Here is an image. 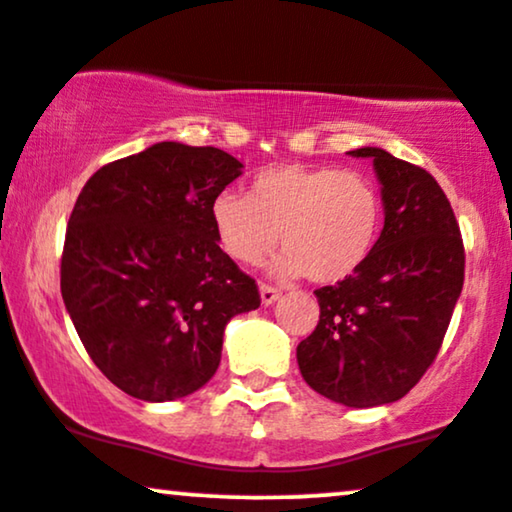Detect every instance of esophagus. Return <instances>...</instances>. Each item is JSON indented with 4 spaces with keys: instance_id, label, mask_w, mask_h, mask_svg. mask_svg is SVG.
I'll list each match as a JSON object with an SVG mask.
<instances>
[{
    "instance_id": "34e87169",
    "label": "esophagus",
    "mask_w": 512,
    "mask_h": 512,
    "mask_svg": "<svg viewBox=\"0 0 512 512\" xmlns=\"http://www.w3.org/2000/svg\"><path fill=\"white\" fill-rule=\"evenodd\" d=\"M279 291H276V288H272V286H267V283H262L260 286V298H262V305L264 307H269V305H274L276 300H279Z\"/></svg>"
}]
</instances>
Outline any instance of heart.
Instances as JSON below:
<instances>
[{
    "label": "heart",
    "instance_id": "b5f03b06",
    "mask_svg": "<svg viewBox=\"0 0 512 512\" xmlns=\"http://www.w3.org/2000/svg\"><path fill=\"white\" fill-rule=\"evenodd\" d=\"M209 217L221 250L238 264H262L281 236L276 276L341 283L374 252L384 205L360 171L281 164L255 176L248 195L221 190Z\"/></svg>",
    "mask_w": 512,
    "mask_h": 512
}]
</instances>
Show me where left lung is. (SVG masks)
Wrapping results in <instances>:
<instances>
[{
  "label": "left lung",
  "instance_id": "8db88e82",
  "mask_svg": "<svg viewBox=\"0 0 512 512\" xmlns=\"http://www.w3.org/2000/svg\"><path fill=\"white\" fill-rule=\"evenodd\" d=\"M348 155L372 159L384 229L360 272L315 291L317 329L295 355L310 389L377 408L403 398L434 362L463 291L465 250L432 174L381 147Z\"/></svg>",
  "mask_w": 512,
  "mask_h": 512
}]
</instances>
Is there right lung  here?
Instances as JSON below:
<instances>
[{
	"mask_svg": "<svg viewBox=\"0 0 512 512\" xmlns=\"http://www.w3.org/2000/svg\"><path fill=\"white\" fill-rule=\"evenodd\" d=\"M240 174L219 147L164 140L102 166L80 190L61 298L92 362L128 396L166 403L202 389L226 324L260 307L209 217Z\"/></svg>",
	"mask_w": 512,
	"mask_h": 512,
	"instance_id": "1",
	"label": "right lung"
}]
</instances>
